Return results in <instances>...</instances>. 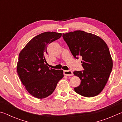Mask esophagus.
I'll use <instances>...</instances> for the list:
<instances>
[{
    "mask_svg": "<svg viewBox=\"0 0 122 122\" xmlns=\"http://www.w3.org/2000/svg\"><path fill=\"white\" fill-rule=\"evenodd\" d=\"M63 74L65 75L68 76H71L73 75V72L71 71H64Z\"/></svg>",
    "mask_w": 122,
    "mask_h": 122,
    "instance_id": "34e87169",
    "label": "esophagus"
}]
</instances>
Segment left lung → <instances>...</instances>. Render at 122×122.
I'll use <instances>...</instances> for the list:
<instances>
[{
	"mask_svg": "<svg viewBox=\"0 0 122 122\" xmlns=\"http://www.w3.org/2000/svg\"><path fill=\"white\" fill-rule=\"evenodd\" d=\"M63 38L75 58L82 57L83 71H74L81 80L79 86L74 88L78 94L92 97L100 94L108 82L113 62L108 46L95 34L83 30L63 33Z\"/></svg>",
	"mask_w": 122,
	"mask_h": 122,
	"instance_id": "left-lung-1",
	"label": "left lung"
}]
</instances>
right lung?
<instances>
[{
    "mask_svg": "<svg viewBox=\"0 0 122 122\" xmlns=\"http://www.w3.org/2000/svg\"><path fill=\"white\" fill-rule=\"evenodd\" d=\"M61 36L56 32L42 33L32 39L19 53L18 74L27 91L34 97L42 99L51 95L63 77L62 70L49 69L45 57L48 45Z\"/></svg>",
    "mask_w": 122,
    "mask_h": 122,
    "instance_id": "add662e5",
    "label": "right lung"
}]
</instances>
